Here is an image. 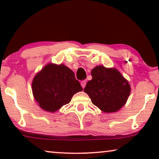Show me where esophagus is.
Instances as JSON below:
<instances>
[{"instance_id":"34e87169","label":"esophagus","mask_w":159,"mask_h":159,"mask_svg":"<svg viewBox=\"0 0 159 159\" xmlns=\"http://www.w3.org/2000/svg\"><path fill=\"white\" fill-rule=\"evenodd\" d=\"M85 85H86V81L85 80H82L81 82V86L82 87V88H85Z\"/></svg>"}]
</instances>
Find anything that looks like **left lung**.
<instances>
[{
  "label": "left lung",
  "instance_id": "8db88e82",
  "mask_svg": "<svg viewBox=\"0 0 159 159\" xmlns=\"http://www.w3.org/2000/svg\"><path fill=\"white\" fill-rule=\"evenodd\" d=\"M91 75L93 79L88 82L84 90L92 103L106 113L120 109L129 95V82L116 69L103 66L95 67Z\"/></svg>",
  "mask_w": 159,
  "mask_h": 159
}]
</instances>
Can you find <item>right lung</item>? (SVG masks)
Wrapping results in <instances>:
<instances>
[{
    "instance_id": "add662e5",
    "label": "right lung",
    "mask_w": 159,
    "mask_h": 159,
    "mask_svg": "<svg viewBox=\"0 0 159 159\" xmlns=\"http://www.w3.org/2000/svg\"><path fill=\"white\" fill-rule=\"evenodd\" d=\"M32 86L34 99L49 112L68 104L76 93L82 90L75 73L63 64H48L34 77Z\"/></svg>"
}]
</instances>
